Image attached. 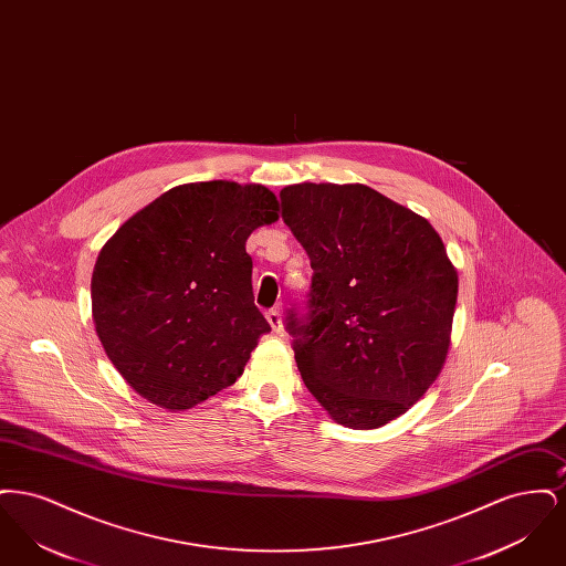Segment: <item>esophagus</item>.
<instances>
[{"instance_id": "obj_1", "label": "esophagus", "mask_w": 566, "mask_h": 566, "mask_svg": "<svg viewBox=\"0 0 566 566\" xmlns=\"http://www.w3.org/2000/svg\"><path fill=\"white\" fill-rule=\"evenodd\" d=\"M268 321H270L271 328L275 333H282L284 331V323H282V310L280 307H273L268 312Z\"/></svg>"}]
</instances>
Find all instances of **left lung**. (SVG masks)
Masks as SVG:
<instances>
[{
    "label": "left lung",
    "mask_w": 566,
    "mask_h": 566,
    "mask_svg": "<svg viewBox=\"0 0 566 566\" xmlns=\"http://www.w3.org/2000/svg\"><path fill=\"white\" fill-rule=\"evenodd\" d=\"M312 263L307 316L289 314L296 367L348 429L388 424L443 369L458 273L431 222L365 185L280 190Z\"/></svg>",
    "instance_id": "8db88e82"
}]
</instances>
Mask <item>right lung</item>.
<instances>
[{"instance_id": "add662e5", "label": "right lung", "mask_w": 566, "mask_h": 566, "mask_svg": "<svg viewBox=\"0 0 566 566\" xmlns=\"http://www.w3.org/2000/svg\"><path fill=\"white\" fill-rule=\"evenodd\" d=\"M275 220L263 185L192 182L163 192L102 248L93 323L139 397L182 411L242 376L271 331L254 305L245 240Z\"/></svg>"}]
</instances>
